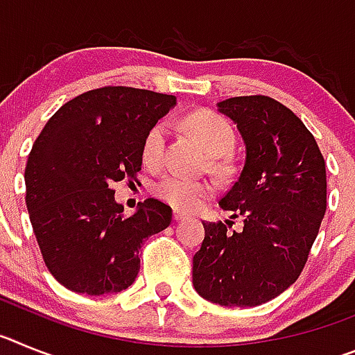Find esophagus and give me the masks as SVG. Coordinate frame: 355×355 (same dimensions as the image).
<instances>
[{
	"instance_id": "esophagus-1",
	"label": "esophagus",
	"mask_w": 355,
	"mask_h": 355,
	"mask_svg": "<svg viewBox=\"0 0 355 355\" xmlns=\"http://www.w3.org/2000/svg\"><path fill=\"white\" fill-rule=\"evenodd\" d=\"M183 218H187V213L180 211V209H175V211H174V220L180 222V220H183Z\"/></svg>"
}]
</instances>
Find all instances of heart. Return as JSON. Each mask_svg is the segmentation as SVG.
Masks as SVG:
<instances>
[{"mask_svg": "<svg viewBox=\"0 0 355 355\" xmlns=\"http://www.w3.org/2000/svg\"><path fill=\"white\" fill-rule=\"evenodd\" d=\"M188 131L197 139V142L205 147L211 156H225L236 144V133L233 126L225 121L222 115L199 110L193 112L184 121ZM167 140V124L158 122L147 131L142 144V158L146 165L156 167L163 159ZM155 193L158 199L167 202L168 206L183 211H193L199 208L205 200L213 197L215 187L209 181L190 180L180 174H167L155 184Z\"/></svg>", "mask_w": 355, "mask_h": 355, "instance_id": "obj_1", "label": "heart"}]
</instances>
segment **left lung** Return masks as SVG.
<instances>
[{
    "label": "left lung",
    "instance_id": "left-lung-1",
    "mask_svg": "<svg viewBox=\"0 0 355 355\" xmlns=\"http://www.w3.org/2000/svg\"><path fill=\"white\" fill-rule=\"evenodd\" d=\"M216 106L245 144L243 168L218 202L243 229L202 222L193 288L213 304L252 307L299 279L327 208L325 162L304 122L272 97H231Z\"/></svg>",
    "mask_w": 355,
    "mask_h": 355
}]
</instances>
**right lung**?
<instances>
[{"instance_id":"right-lung-1","label":"right lung","mask_w":355,"mask_h":355,"mask_svg":"<svg viewBox=\"0 0 355 355\" xmlns=\"http://www.w3.org/2000/svg\"><path fill=\"white\" fill-rule=\"evenodd\" d=\"M174 105L175 96L103 87L65 103L37 137L24 171L26 208L44 263L67 290H126L142 241L171 225V206L146 199L128 216L110 187L137 180L147 131Z\"/></svg>"}]
</instances>
